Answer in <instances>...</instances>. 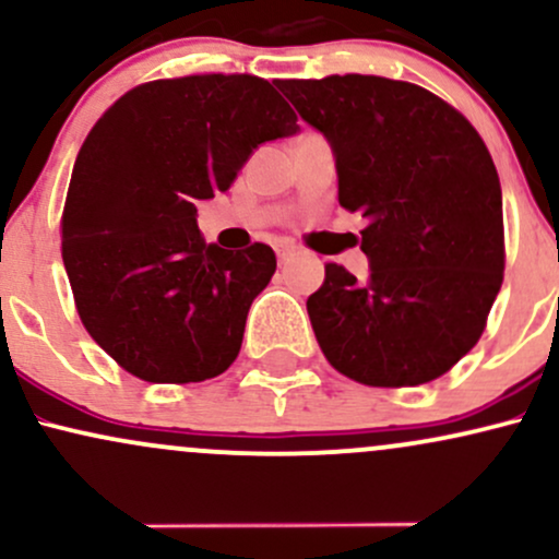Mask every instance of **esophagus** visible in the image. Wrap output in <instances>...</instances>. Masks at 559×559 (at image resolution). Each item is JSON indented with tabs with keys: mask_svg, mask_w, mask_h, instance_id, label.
<instances>
[{
	"mask_svg": "<svg viewBox=\"0 0 559 559\" xmlns=\"http://www.w3.org/2000/svg\"><path fill=\"white\" fill-rule=\"evenodd\" d=\"M275 258H278L281 265L292 258V247H286V243H275Z\"/></svg>",
	"mask_w": 559,
	"mask_h": 559,
	"instance_id": "obj_1",
	"label": "esophagus"
}]
</instances>
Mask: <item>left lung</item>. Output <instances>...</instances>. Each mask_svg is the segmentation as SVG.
Returning a JSON list of instances; mask_svg holds the SVG:
<instances>
[{"instance_id":"1","label":"left lung","mask_w":559,"mask_h":559,"mask_svg":"<svg viewBox=\"0 0 559 559\" xmlns=\"http://www.w3.org/2000/svg\"><path fill=\"white\" fill-rule=\"evenodd\" d=\"M336 159L370 273L336 262L307 299L338 373L365 386L444 376L484 333L504 271L502 186L478 131L444 99L381 75L278 81Z\"/></svg>"}]
</instances>
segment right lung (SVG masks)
I'll return each mask as SVG.
<instances>
[{"mask_svg":"<svg viewBox=\"0 0 559 559\" xmlns=\"http://www.w3.org/2000/svg\"><path fill=\"white\" fill-rule=\"evenodd\" d=\"M297 131L271 83L221 73L144 83L96 120L70 178L62 262L83 325L120 368L197 383L236 360L275 254L204 243L197 202Z\"/></svg>","mask_w":559,"mask_h":559,"instance_id":"1","label":"right lung"}]
</instances>
